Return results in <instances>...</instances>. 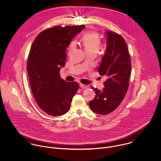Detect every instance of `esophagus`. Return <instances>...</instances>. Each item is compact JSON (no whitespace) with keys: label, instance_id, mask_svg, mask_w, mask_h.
Returning a JSON list of instances; mask_svg holds the SVG:
<instances>
[{"label":"esophagus","instance_id":"1","mask_svg":"<svg viewBox=\"0 0 161 161\" xmlns=\"http://www.w3.org/2000/svg\"><path fill=\"white\" fill-rule=\"evenodd\" d=\"M80 85V87H81V88H82V89H87V87H88V86H86V85H84V84H79Z\"/></svg>","mask_w":161,"mask_h":161}]
</instances>
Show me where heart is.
<instances>
[{"instance_id":"obj_1","label":"heart","mask_w":161,"mask_h":161,"mask_svg":"<svg viewBox=\"0 0 161 161\" xmlns=\"http://www.w3.org/2000/svg\"><path fill=\"white\" fill-rule=\"evenodd\" d=\"M82 42L87 53H97L101 47V40L96 31H89L84 33L82 36ZM75 47L74 42L70 43L68 47V54H70Z\"/></svg>"}]
</instances>
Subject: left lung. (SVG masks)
<instances>
[{
  "label": "left lung",
  "instance_id": "obj_1",
  "mask_svg": "<svg viewBox=\"0 0 161 161\" xmlns=\"http://www.w3.org/2000/svg\"><path fill=\"white\" fill-rule=\"evenodd\" d=\"M107 47L98 69L107 79L103 90L92 87L95 98L89 102L92 112L100 115L112 113L119 105L129 86L131 63L124 38L113 31L106 32Z\"/></svg>",
  "mask_w": 161,
  "mask_h": 161
}]
</instances>
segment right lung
<instances>
[{
  "instance_id": "1",
  "label": "right lung",
  "mask_w": 161,
  "mask_h": 161,
  "mask_svg": "<svg viewBox=\"0 0 161 161\" xmlns=\"http://www.w3.org/2000/svg\"><path fill=\"white\" fill-rule=\"evenodd\" d=\"M85 26L47 28L38 35L31 45L26 66L31 90L40 108L49 115L66 114L79 89L77 82H67L59 72L65 66L66 47Z\"/></svg>"
}]
</instances>
